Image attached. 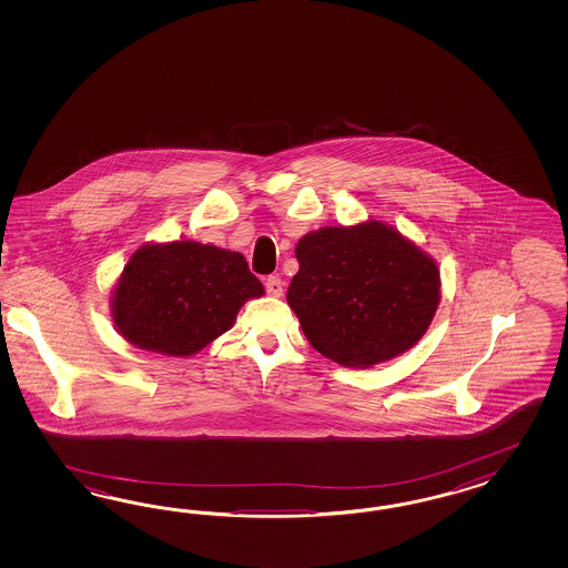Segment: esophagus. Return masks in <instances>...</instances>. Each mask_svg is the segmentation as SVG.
Wrapping results in <instances>:
<instances>
[{
	"mask_svg": "<svg viewBox=\"0 0 568 568\" xmlns=\"http://www.w3.org/2000/svg\"><path fill=\"white\" fill-rule=\"evenodd\" d=\"M264 287H266V293L273 295V297H281L283 295V281L278 276H266L264 278Z\"/></svg>",
	"mask_w": 568,
	"mask_h": 568,
	"instance_id": "obj_1",
	"label": "esophagus"
}]
</instances>
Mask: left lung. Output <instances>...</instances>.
Segmentation results:
<instances>
[{"label":"left lung","mask_w":568,"mask_h":568,"mask_svg":"<svg viewBox=\"0 0 568 568\" xmlns=\"http://www.w3.org/2000/svg\"><path fill=\"white\" fill-rule=\"evenodd\" d=\"M287 302L310 345L349 368L410 349L439 304L437 264L378 221L325 226L297 241Z\"/></svg>","instance_id":"obj_1"}]
</instances>
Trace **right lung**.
Instances as JSON below:
<instances>
[{"label":"right lung","mask_w":568,"mask_h":568,"mask_svg":"<svg viewBox=\"0 0 568 568\" xmlns=\"http://www.w3.org/2000/svg\"><path fill=\"white\" fill-rule=\"evenodd\" d=\"M264 287L237 252L197 241L143 245L122 271L112 316L122 337L166 356H191L233 327Z\"/></svg>","instance_id":"add662e5"}]
</instances>
